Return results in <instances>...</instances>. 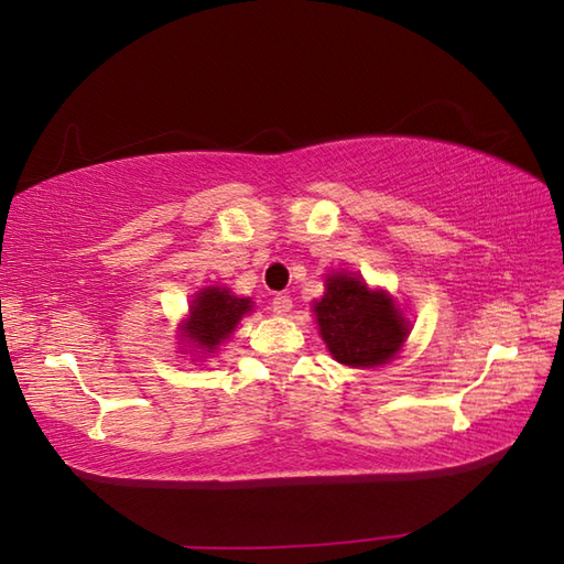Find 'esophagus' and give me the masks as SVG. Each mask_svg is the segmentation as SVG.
<instances>
[{
  "instance_id": "1",
  "label": "esophagus",
  "mask_w": 564,
  "mask_h": 564,
  "mask_svg": "<svg viewBox=\"0 0 564 564\" xmlns=\"http://www.w3.org/2000/svg\"><path fill=\"white\" fill-rule=\"evenodd\" d=\"M271 308H273V313H279V316H285V313H289V311L293 308L291 295H285V293H275V295H273V301H271Z\"/></svg>"
}]
</instances>
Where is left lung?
Returning <instances> with one entry per match:
<instances>
[{"mask_svg":"<svg viewBox=\"0 0 564 564\" xmlns=\"http://www.w3.org/2000/svg\"><path fill=\"white\" fill-rule=\"evenodd\" d=\"M316 308L321 336L338 362L383 366L408 336V321L383 291H370L358 275L336 273Z\"/></svg>","mask_w":564,"mask_h":564,"instance_id":"left-lung-1","label":"left lung"}]
</instances>
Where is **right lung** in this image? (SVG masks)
I'll return each instance as SVG.
<instances>
[{"label":"right lung","instance_id":"add662e5","mask_svg":"<svg viewBox=\"0 0 564 564\" xmlns=\"http://www.w3.org/2000/svg\"><path fill=\"white\" fill-rule=\"evenodd\" d=\"M251 311V301L236 299L231 291L221 289V285H212L196 295V301L191 303V318L181 326L186 333V340L194 343L206 352H214L221 340L231 336L238 321L243 318V313Z\"/></svg>","mask_w":564,"mask_h":564}]
</instances>
